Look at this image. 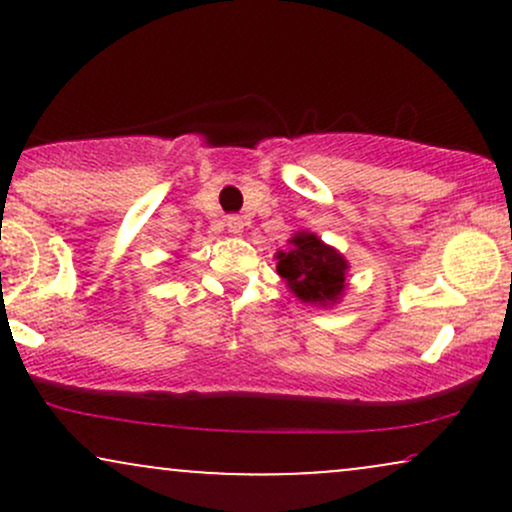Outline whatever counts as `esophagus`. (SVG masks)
I'll return each instance as SVG.
<instances>
[{
	"instance_id": "34e87169",
	"label": "esophagus",
	"mask_w": 512,
	"mask_h": 512,
	"mask_svg": "<svg viewBox=\"0 0 512 512\" xmlns=\"http://www.w3.org/2000/svg\"><path fill=\"white\" fill-rule=\"evenodd\" d=\"M226 226H228V231L233 233V236H240V233H243V228H245V223H243V219H240V216H228Z\"/></svg>"
}]
</instances>
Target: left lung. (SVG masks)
I'll return each mask as SVG.
<instances>
[{"mask_svg":"<svg viewBox=\"0 0 512 512\" xmlns=\"http://www.w3.org/2000/svg\"><path fill=\"white\" fill-rule=\"evenodd\" d=\"M276 272L301 303L332 308L346 291L349 262L315 233L296 231L289 250L276 252Z\"/></svg>","mask_w":512,"mask_h":512,"instance_id":"1","label":"left lung"}]
</instances>
